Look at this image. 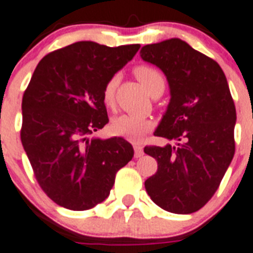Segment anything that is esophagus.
<instances>
[{
    "instance_id": "34e87169",
    "label": "esophagus",
    "mask_w": 253,
    "mask_h": 253,
    "mask_svg": "<svg viewBox=\"0 0 253 253\" xmlns=\"http://www.w3.org/2000/svg\"><path fill=\"white\" fill-rule=\"evenodd\" d=\"M133 150H135V158H140L144 156V150L141 145H133Z\"/></svg>"
}]
</instances>
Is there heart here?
Segmentation results:
<instances>
[{
	"mask_svg": "<svg viewBox=\"0 0 253 253\" xmlns=\"http://www.w3.org/2000/svg\"><path fill=\"white\" fill-rule=\"evenodd\" d=\"M135 76L148 90V92L158 81L163 80L161 72L157 71L156 68L148 67V65H140V67L135 68ZM117 81H118V77L114 76L110 80H108L103 88V100L107 107L113 105ZM150 126H152L150 121L143 118V117L133 116V114H121L110 122L109 127L112 133L116 136L125 137L132 143H137L149 131Z\"/></svg>",
	"mask_w": 253,
	"mask_h": 253,
	"instance_id": "heart-1",
	"label": "heart"
}]
</instances>
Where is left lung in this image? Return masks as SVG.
Masks as SVG:
<instances>
[{"instance_id":"obj_1","label":"left lung","mask_w":253,"mask_h":253,"mask_svg":"<svg viewBox=\"0 0 253 253\" xmlns=\"http://www.w3.org/2000/svg\"><path fill=\"white\" fill-rule=\"evenodd\" d=\"M140 56L165 73L169 103L156 136L176 145L145 146L158 169L145 181L152 201L188 215L212 198L234 157L235 105L221 67L180 38L144 46Z\"/></svg>"}]
</instances>
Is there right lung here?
I'll return each instance as SVG.
<instances>
[{
	"instance_id": "add662e5",
	"label": "right lung",
	"mask_w": 253,
	"mask_h": 253,
	"mask_svg": "<svg viewBox=\"0 0 253 253\" xmlns=\"http://www.w3.org/2000/svg\"><path fill=\"white\" fill-rule=\"evenodd\" d=\"M140 44L80 41L38 63L22 103L20 137L38 184L56 205L84 211L108 198L133 157L123 137L91 136L108 120L103 88Z\"/></svg>"
}]
</instances>
